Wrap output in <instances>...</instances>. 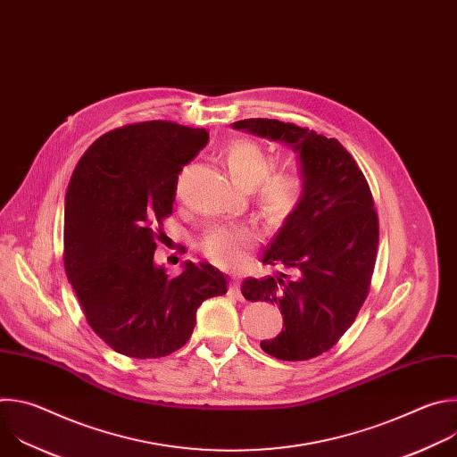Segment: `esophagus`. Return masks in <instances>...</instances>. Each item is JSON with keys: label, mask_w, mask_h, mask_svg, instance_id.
<instances>
[{"label": "esophagus", "mask_w": 457, "mask_h": 457, "mask_svg": "<svg viewBox=\"0 0 457 457\" xmlns=\"http://www.w3.org/2000/svg\"><path fill=\"white\" fill-rule=\"evenodd\" d=\"M228 295H229V296H233V298H237V300H240V298H242V293H240V284H238V280H233V282H229V289H228Z\"/></svg>", "instance_id": "esophagus-1"}]
</instances>
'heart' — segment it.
<instances>
[{"label": "heart", "instance_id": "1", "mask_svg": "<svg viewBox=\"0 0 457 457\" xmlns=\"http://www.w3.org/2000/svg\"><path fill=\"white\" fill-rule=\"evenodd\" d=\"M226 164L244 187H254L260 210L275 222L289 219L302 204L305 179L298 170H275L270 154L251 139L233 141L226 148ZM256 235L247 226L224 224L212 228L199 242V251L219 268H237L244 262Z\"/></svg>", "mask_w": 457, "mask_h": 457}]
</instances>
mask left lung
I'll list each match as a JSON object with an SVG mask.
<instances>
[{
    "instance_id": "left-lung-1",
    "label": "left lung",
    "mask_w": 457,
    "mask_h": 457,
    "mask_svg": "<svg viewBox=\"0 0 457 457\" xmlns=\"http://www.w3.org/2000/svg\"><path fill=\"white\" fill-rule=\"evenodd\" d=\"M233 126L284 141L300 154L303 201L262 258L291 275L245 278L242 295L280 305L282 333L260 342L268 354L286 361L316 358L338 344L369 295L379 235L369 182L337 139L277 119H244Z\"/></svg>"
}]
</instances>
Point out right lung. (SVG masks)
Returning a JSON list of instances; mask_svg holds the SVG:
<instances>
[{
	"instance_id": "add662e5",
	"label": "right lung",
	"mask_w": 457,
	"mask_h": 457,
	"mask_svg": "<svg viewBox=\"0 0 457 457\" xmlns=\"http://www.w3.org/2000/svg\"><path fill=\"white\" fill-rule=\"evenodd\" d=\"M204 128L171 120L124 124L79 159L64 199L62 262L94 333L129 358H161L191 337L199 305L228 293L212 264L175 278L154 254L177 179L208 145Z\"/></svg>"
}]
</instances>
